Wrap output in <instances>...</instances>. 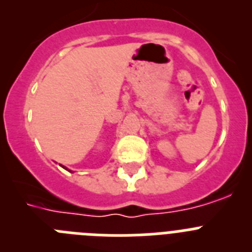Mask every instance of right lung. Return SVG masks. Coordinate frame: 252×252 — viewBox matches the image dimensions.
I'll list each match as a JSON object with an SVG mask.
<instances>
[{
	"mask_svg": "<svg viewBox=\"0 0 252 252\" xmlns=\"http://www.w3.org/2000/svg\"><path fill=\"white\" fill-rule=\"evenodd\" d=\"M63 168H64V166H63Z\"/></svg>",
	"mask_w": 252,
	"mask_h": 252,
	"instance_id": "1",
	"label": "right lung"
}]
</instances>
